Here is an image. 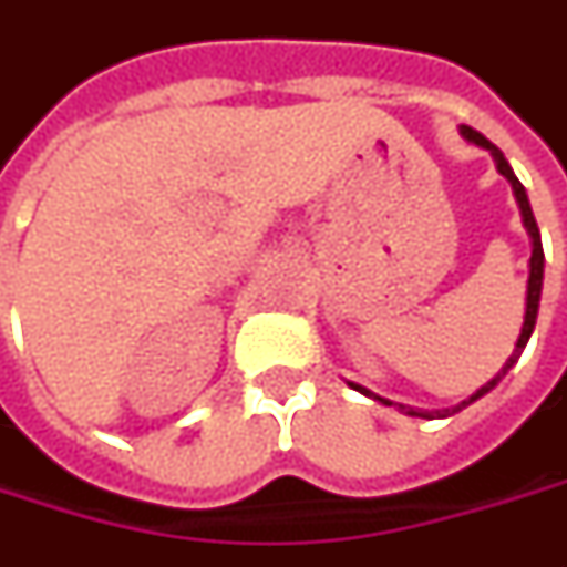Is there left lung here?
<instances>
[{
	"mask_svg": "<svg viewBox=\"0 0 567 567\" xmlns=\"http://www.w3.org/2000/svg\"><path fill=\"white\" fill-rule=\"evenodd\" d=\"M463 138L472 144H478V147H485V151H491V157H494V163H497V169L499 175L513 185V194H515V200H518V209H522V221H525V228H528L530 234V275H528V302H525V323H522V333H518V342H515V349L513 354H509V361L506 364L499 367V373L494 377L491 382H485L475 395H470L466 401H460L456 408H447V410H410L404 408V404H398V410H408L410 416H423V420H435V416H451V413H456V410H463V408H470L472 401H478L482 395H487L494 385H497L509 370H513V364L522 358V351H525V346H528V339L530 333H534V323H537V308H540V290H544V244H540V228H537V221H534V213H530V203H528V194H525V185L515 178V172L513 166L506 163V157H503V151H499L497 144H491L482 135V132H475V128L470 126H463ZM351 389H358L361 395H370V398H377L373 392H367L364 385H354V382H349ZM377 401H382V404H392V401H385V398H377Z\"/></svg>",
	"mask_w": 567,
	"mask_h": 567,
	"instance_id": "8db88e82",
	"label": "left lung"
}]
</instances>
